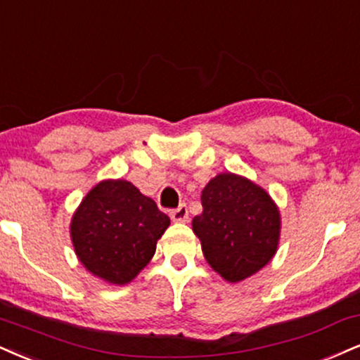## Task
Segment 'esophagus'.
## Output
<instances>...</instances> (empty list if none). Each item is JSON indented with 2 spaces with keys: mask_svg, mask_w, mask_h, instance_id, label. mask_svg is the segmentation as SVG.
<instances>
[{
  "mask_svg": "<svg viewBox=\"0 0 360 360\" xmlns=\"http://www.w3.org/2000/svg\"><path fill=\"white\" fill-rule=\"evenodd\" d=\"M170 219L173 221H176V224H184V221L188 220V208L185 203H181L179 208H175V210L170 212Z\"/></svg>",
  "mask_w": 360,
  "mask_h": 360,
  "instance_id": "34e87169",
  "label": "esophagus"
}]
</instances>
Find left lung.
<instances>
[{
  "label": "left lung",
  "instance_id": "left-lung-1",
  "mask_svg": "<svg viewBox=\"0 0 360 360\" xmlns=\"http://www.w3.org/2000/svg\"><path fill=\"white\" fill-rule=\"evenodd\" d=\"M203 212L192 220L202 252L227 282H240L272 260L281 238V212L245 176L220 173L202 192Z\"/></svg>",
  "mask_w": 360,
  "mask_h": 360
}]
</instances>
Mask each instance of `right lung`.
Segmentation results:
<instances>
[{"label": "right lung", "instance_id": "1", "mask_svg": "<svg viewBox=\"0 0 360 360\" xmlns=\"http://www.w3.org/2000/svg\"><path fill=\"white\" fill-rule=\"evenodd\" d=\"M170 219L127 180L95 185L73 214L75 254L88 272L125 285L152 260Z\"/></svg>", "mask_w": 360, "mask_h": 360}]
</instances>
